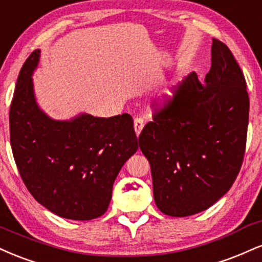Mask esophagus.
Masks as SVG:
<instances>
[{
  "instance_id": "1",
  "label": "esophagus",
  "mask_w": 262,
  "mask_h": 262,
  "mask_svg": "<svg viewBox=\"0 0 262 262\" xmlns=\"http://www.w3.org/2000/svg\"><path fill=\"white\" fill-rule=\"evenodd\" d=\"M144 128V121L141 118H135L134 119V129H135V134L139 137V134L141 133Z\"/></svg>"
}]
</instances>
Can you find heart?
<instances>
[{"label":"heart","instance_id":"heart-1","mask_svg":"<svg viewBox=\"0 0 262 262\" xmlns=\"http://www.w3.org/2000/svg\"><path fill=\"white\" fill-rule=\"evenodd\" d=\"M173 96H174V91H173V89H165L160 93L159 99L157 100H159L160 103L165 105V103H168L169 101L172 100Z\"/></svg>","mask_w":262,"mask_h":262}]
</instances>
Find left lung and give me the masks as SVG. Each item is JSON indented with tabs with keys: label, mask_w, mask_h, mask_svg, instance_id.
Listing matches in <instances>:
<instances>
[{
	"label": "left lung",
	"mask_w": 262,
	"mask_h": 262,
	"mask_svg": "<svg viewBox=\"0 0 262 262\" xmlns=\"http://www.w3.org/2000/svg\"><path fill=\"white\" fill-rule=\"evenodd\" d=\"M248 122L242 69L231 50L212 39L211 69L204 84L193 72L139 137L161 212L187 217L221 199L242 167Z\"/></svg>",
	"instance_id": "8db88e82"
}]
</instances>
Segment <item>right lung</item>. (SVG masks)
Returning a JSON list of instances; mask_svg holds the SVG:
<instances>
[{"instance_id":"1","label":"right lung","mask_w":262,"mask_h":262,"mask_svg":"<svg viewBox=\"0 0 262 262\" xmlns=\"http://www.w3.org/2000/svg\"><path fill=\"white\" fill-rule=\"evenodd\" d=\"M40 50L24 62L11 111L14 161L37 203L59 217L89 221L102 216L119 171L137 152L138 138L128 113L94 117L79 113L53 119L37 105L33 74Z\"/></svg>"}]
</instances>
